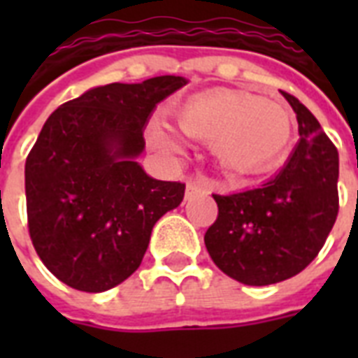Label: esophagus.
Here are the masks:
<instances>
[{
  "label": "esophagus",
  "mask_w": 358,
  "mask_h": 358,
  "mask_svg": "<svg viewBox=\"0 0 358 358\" xmlns=\"http://www.w3.org/2000/svg\"><path fill=\"white\" fill-rule=\"evenodd\" d=\"M210 191V182H208L206 178H195L191 180L189 184H187V189H185V196L187 199H191L193 195H196V193H208Z\"/></svg>",
  "instance_id": "1"
}]
</instances>
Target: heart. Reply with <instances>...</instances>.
I'll use <instances>...</instances> for the list:
<instances>
[{"mask_svg":"<svg viewBox=\"0 0 358 358\" xmlns=\"http://www.w3.org/2000/svg\"><path fill=\"white\" fill-rule=\"evenodd\" d=\"M176 120L193 139L213 143L219 162L239 174H267L288 157L294 143V119L282 103L234 89H213L189 98ZM156 141L167 148L178 143L156 129Z\"/></svg>","mask_w":358,"mask_h":358,"instance_id":"obj_1","label":"heart"}]
</instances>
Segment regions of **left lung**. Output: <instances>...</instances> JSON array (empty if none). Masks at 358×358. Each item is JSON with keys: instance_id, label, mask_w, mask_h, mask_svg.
<instances>
[{"instance_id": "obj_1", "label": "left lung", "mask_w": 358, "mask_h": 358, "mask_svg": "<svg viewBox=\"0 0 358 358\" xmlns=\"http://www.w3.org/2000/svg\"><path fill=\"white\" fill-rule=\"evenodd\" d=\"M301 139L277 176L256 189L213 195L217 219L204 243L213 264L249 286L301 273L322 250L338 215V150L316 117L284 92Z\"/></svg>"}]
</instances>
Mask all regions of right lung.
<instances>
[{
    "mask_svg": "<svg viewBox=\"0 0 358 358\" xmlns=\"http://www.w3.org/2000/svg\"><path fill=\"white\" fill-rule=\"evenodd\" d=\"M187 81L109 83L63 103L25 159L27 227L42 264L70 288L106 292L141 266L154 224L185 184L150 178L134 157L156 106Z\"/></svg>",
    "mask_w": 358,
    "mask_h": 358,
    "instance_id": "obj_1",
    "label": "right lung"
}]
</instances>
